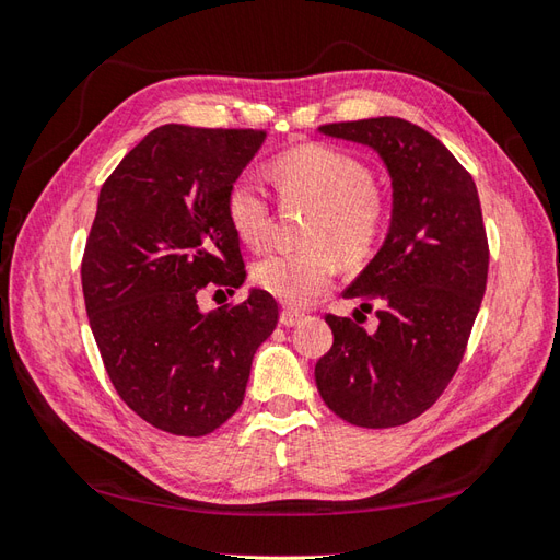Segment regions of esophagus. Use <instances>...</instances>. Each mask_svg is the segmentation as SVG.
<instances>
[{
    "label": "esophagus",
    "mask_w": 560,
    "mask_h": 560,
    "mask_svg": "<svg viewBox=\"0 0 560 560\" xmlns=\"http://www.w3.org/2000/svg\"><path fill=\"white\" fill-rule=\"evenodd\" d=\"M303 317H305V315H303L301 311H293V307H283L279 319H281V325H283V327H295V325L301 323Z\"/></svg>",
    "instance_id": "obj_1"
}]
</instances>
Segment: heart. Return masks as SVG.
<instances>
[{
    "instance_id": "1",
    "label": "heart",
    "mask_w": 560,
    "mask_h": 560,
    "mask_svg": "<svg viewBox=\"0 0 560 560\" xmlns=\"http://www.w3.org/2000/svg\"><path fill=\"white\" fill-rule=\"evenodd\" d=\"M271 183L283 205L313 207L301 253L259 257L249 279L259 291L289 305H305L329 289L337 257L359 265L385 235L389 207L375 187L373 171L341 149L307 144L273 159ZM225 219L249 247H259L271 229V201L253 175H241L225 192Z\"/></svg>"
}]
</instances>
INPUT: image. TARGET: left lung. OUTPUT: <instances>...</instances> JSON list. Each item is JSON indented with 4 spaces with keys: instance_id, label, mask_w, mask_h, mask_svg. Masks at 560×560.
Instances as JSON below:
<instances>
[{
    "instance_id": "obj_1",
    "label": "left lung",
    "mask_w": 560,
    "mask_h": 560,
    "mask_svg": "<svg viewBox=\"0 0 560 560\" xmlns=\"http://www.w3.org/2000/svg\"><path fill=\"white\" fill-rule=\"evenodd\" d=\"M319 132L371 147L392 177L385 243L343 291L363 313L375 307L377 329L325 317L335 343L315 365L319 397L353 425L409 423L457 373L481 307L489 241L477 185L443 141L401 117L331 122Z\"/></svg>"
}]
</instances>
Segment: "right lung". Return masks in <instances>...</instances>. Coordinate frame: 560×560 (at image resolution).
I'll return each instance as SVG.
<instances>
[{"label":"right lung","mask_w":560,"mask_h":560,"mask_svg":"<svg viewBox=\"0 0 560 560\" xmlns=\"http://www.w3.org/2000/svg\"><path fill=\"white\" fill-rule=\"evenodd\" d=\"M265 137L163 125L101 187L81 259L89 323L117 395L165 433L199 438L229 421L279 323L277 301L259 289L209 313L197 303L205 289L233 293L247 277L225 192Z\"/></svg>","instance_id":"add662e5"}]
</instances>
